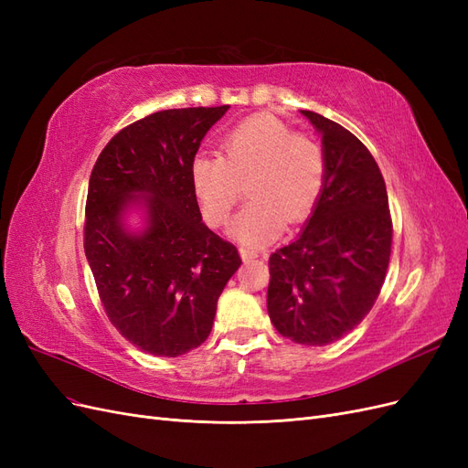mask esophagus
<instances>
[{
	"label": "esophagus",
	"mask_w": 468,
	"mask_h": 468,
	"mask_svg": "<svg viewBox=\"0 0 468 468\" xmlns=\"http://www.w3.org/2000/svg\"><path fill=\"white\" fill-rule=\"evenodd\" d=\"M239 256H242L244 261H251V260L258 258V251L248 250V248H239Z\"/></svg>",
	"instance_id": "esophagus-1"
}]
</instances>
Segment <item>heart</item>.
<instances>
[{"instance_id":"b5f03b06","label":"heart","mask_w":468,"mask_h":468,"mask_svg":"<svg viewBox=\"0 0 468 468\" xmlns=\"http://www.w3.org/2000/svg\"><path fill=\"white\" fill-rule=\"evenodd\" d=\"M251 201L230 224V236L251 248L275 239L289 222L314 210L325 183V155L314 138L260 112L226 133L220 154H197L191 189L208 226H222L244 193Z\"/></svg>"}]
</instances>
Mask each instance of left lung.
<instances>
[{
    "label": "left lung",
    "instance_id": "obj_1",
    "mask_svg": "<svg viewBox=\"0 0 468 468\" xmlns=\"http://www.w3.org/2000/svg\"><path fill=\"white\" fill-rule=\"evenodd\" d=\"M325 183L304 230L269 258L267 313L301 346H328L369 314L387 277L392 218L380 169L361 140L318 112Z\"/></svg>",
    "mask_w": 468,
    "mask_h": 468
}]
</instances>
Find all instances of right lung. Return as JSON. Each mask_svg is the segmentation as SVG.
I'll return each mask as SVG.
<instances>
[{
    "mask_svg": "<svg viewBox=\"0 0 468 468\" xmlns=\"http://www.w3.org/2000/svg\"><path fill=\"white\" fill-rule=\"evenodd\" d=\"M229 105L152 112L109 140L93 165L83 248L107 318L133 346L158 357L199 347L217 303L242 263L234 244L203 224L191 162ZM144 206L147 229H123Z\"/></svg>",
    "mask_w": 468,
    "mask_h": 468,
    "instance_id": "obj_1",
    "label": "right lung"
}]
</instances>
